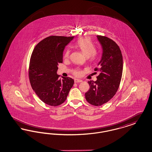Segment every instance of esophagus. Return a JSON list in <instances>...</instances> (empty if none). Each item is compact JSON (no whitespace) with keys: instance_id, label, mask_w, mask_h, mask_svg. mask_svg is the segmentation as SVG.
<instances>
[{"instance_id":"1","label":"esophagus","mask_w":152,"mask_h":152,"mask_svg":"<svg viewBox=\"0 0 152 152\" xmlns=\"http://www.w3.org/2000/svg\"><path fill=\"white\" fill-rule=\"evenodd\" d=\"M74 81H75V83H81V82H82V81H83L81 80L78 79H75Z\"/></svg>"}]
</instances>
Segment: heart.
I'll use <instances>...</instances> for the list:
<instances>
[{
    "label": "heart",
    "mask_w": 152,
    "mask_h": 152,
    "mask_svg": "<svg viewBox=\"0 0 152 152\" xmlns=\"http://www.w3.org/2000/svg\"><path fill=\"white\" fill-rule=\"evenodd\" d=\"M75 46L82 51L91 61H96L99 56V54L95 50V47L92 42L90 39L88 37H83L76 42ZM70 53V50L66 49L65 51L64 56V58H68ZM75 74L79 76L81 74L79 71H76Z\"/></svg>",
    "instance_id": "b5f03b06"
}]
</instances>
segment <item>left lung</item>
Listing matches in <instances>:
<instances>
[{
    "label": "left lung",
    "instance_id": "left-lung-1",
    "mask_svg": "<svg viewBox=\"0 0 152 152\" xmlns=\"http://www.w3.org/2000/svg\"><path fill=\"white\" fill-rule=\"evenodd\" d=\"M102 53L101 60L94 69L100 74L96 81H89L90 88L86 99L91 104L100 106L109 101L116 94L120 86L123 69V56L118 45L106 36H97Z\"/></svg>",
    "mask_w": 152,
    "mask_h": 152
}]
</instances>
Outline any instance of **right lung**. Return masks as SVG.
<instances>
[{"mask_svg": "<svg viewBox=\"0 0 152 152\" xmlns=\"http://www.w3.org/2000/svg\"><path fill=\"white\" fill-rule=\"evenodd\" d=\"M72 37L51 36L39 42L32 52L29 67L31 87L39 99L51 106H58L66 99L74 80L70 77L59 79L58 65L63 63L65 46Z\"/></svg>", "mask_w": 152, "mask_h": 152, "instance_id": "right-lung-1", "label": "right lung"}]
</instances>
